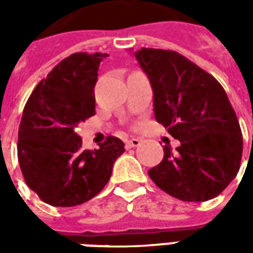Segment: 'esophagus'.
<instances>
[{"instance_id": "1", "label": "esophagus", "mask_w": 253, "mask_h": 253, "mask_svg": "<svg viewBox=\"0 0 253 253\" xmlns=\"http://www.w3.org/2000/svg\"><path fill=\"white\" fill-rule=\"evenodd\" d=\"M141 139L139 138H131V139H128L126 142V148L130 149V148H137V146H139L141 145Z\"/></svg>"}]
</instances>
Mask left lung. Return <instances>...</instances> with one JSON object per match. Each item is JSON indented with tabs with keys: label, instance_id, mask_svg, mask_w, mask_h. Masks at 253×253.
<instances>
[{
	"label": "left lung",
	"instance_id": "obj_1",
	"mask_svg": "<svg viewBox=\"0 0 253 253\" xmlns=\"http://www.w3.org/2000/svg\"><path fill=\"white\" fill-rule=\"evenodd\" d=\"M134 55L153 88L156 121L180 141L175 152L165 145L149 177L180 201L215 198L236 177L243 154L239 119L225 89L179 52L143 47Z\"/></svg>",
	"mask_w": 253,
	"mask_h": 253
}]
</instances>
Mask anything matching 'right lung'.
Here are the masks:
<instances>
[{"label": "right lung", "mask_w": 253, "mask_h": 253, "mask_svg": "<svg viewBox=\"0 0 253 253\" xmlns=\"http://www.w3.org/2000/svg\"><path fill=\"white\" fill-rule=\"evenodd\" d=\"M101 52H74L36 85L23 111L17 157L27 186L55 207L81 205L108 183L115 160L125 152L119 138L84 150L74 128L96 114L94 85Z\"/></svg>", "instance_id": "1"}]
</instances>
